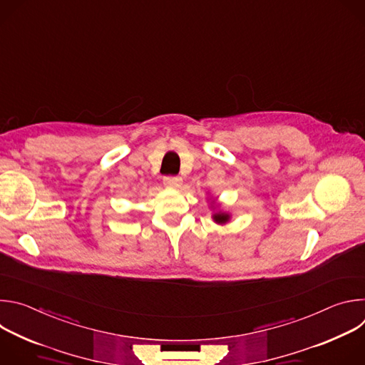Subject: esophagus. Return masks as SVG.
<instances>
[{"instance_id": "obj_1", "label": "esophagus", "mask_w": 365, "mask_h": 365, "mask_svg": "<svg viewBox=\"0 0 365 365\" xmlns=\"http://www.w3.org/2000/svg\"><path fill=\"white\" fill-rule=\"evenodd\" d=\"M163 183L169 187H179L182 185V178L180 176H166L163 179Z\"/></svg>"}]
</instances>
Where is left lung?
Returning a JSON list of instances; mask_svg holds the SVG:
<instances>
[{
  "label": "left lung",
  "instance_id": "left-lung-1",
  "mask_svg": "<svg viewBox=\"0 0 365 365\" xmlns=\"http://www.w3.org/2000/svg\"><path fill=\"white\" fill-rule=\"evenodd\" d=\"M212 218H214V221L217 222V224H227L228 221H230V214H227V212H217V214H214L212 215Z\"/></svg>",
  "mask_w": 365,
  "mask_h": 365
}]
</instances>
